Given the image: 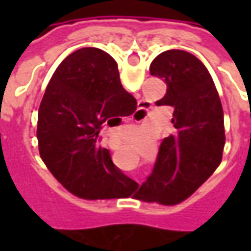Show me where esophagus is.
Segmentation results:
<instances>
[{"instance_id":"esophagus-1","label":"esophagus","mask_w":251,"mask_h":251,"mask_svg":"<svg viewBox=\"0 0 251 251\" xmlns=\"http://www.w3.org/2000/svg\"><path fill=\"white\" fill-rule=\"evenodd\" d=\"M145 110H147V103L141 102V107L138 109V113H142V111H145Z\"/></svg>"}]
</instances>
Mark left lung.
I'll return each instance as SVG.
<instances>
[{"label": "left lung", "instance_id": "1", "mask_svg": "<svg viewBox=\"0 0 251 251\" xmlns=\"http://www.w3.org/2000/svg\"><path fill=\"white\" fill-rule=\"evenodd\" d=\"M151 75L164 79L167 94L157 106L174 107V136L164 138L152 174L138 196L145 201L177 204L194 194L222 161L225 122L221 98L210 72L181 50L154 57Z\"/></svg>", "mask_w": 251, "mask_h": 251}]
</instances>
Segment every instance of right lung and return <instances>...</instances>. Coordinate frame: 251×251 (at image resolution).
Instances as JSON below:
<instances>
[{"label": "right lung", "instance_id": "1", "mask_svg": "<svg viewBox=\"0 0 251 251\" xmlns=\"http://www.w3.org/2000/svg\"><path fill=\"white\" fill-rule=\"evenodd\" d=\"M136 107L107 52L93 47L72 52L52 75L39 107V152L47 168L83 199L130 196L136 183L115 167L97 138L103 125H120L121 117Z\"/></svg>", "mask_w": 251, "mask_h": 251}]
</instances>
